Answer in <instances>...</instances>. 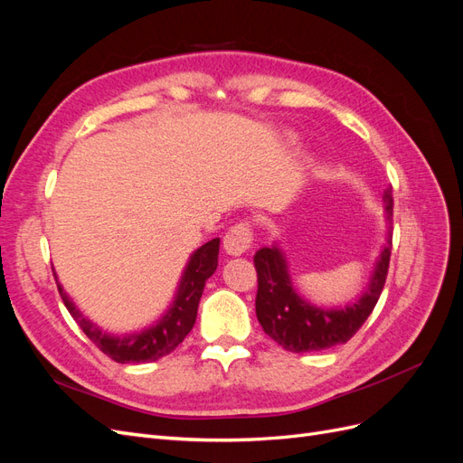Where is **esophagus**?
I'll return each instance as SVG.
<instances>
[{
    "label": "esophagus",
    "instance_id": "esophagus-1",
    "mask_svg": "<svg viewBox=\"0 0 463 463\" xmlns=\"http://www.w3.org/2000/svg\"><path fill=\"white\" fill-rule=\"evenodd\" d=\"M250 243H253V230H250L249 222H240L232 226L223 237V249H226L228 255L240 257L250 249Z\"/></svg>",
    "mask_w": 463,
    "mask_h": 463
}]
</instances>
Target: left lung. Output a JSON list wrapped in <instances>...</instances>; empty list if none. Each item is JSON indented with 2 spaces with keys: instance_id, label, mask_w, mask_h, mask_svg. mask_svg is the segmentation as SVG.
<instances>
[{
  "instance_id": "obj_1",
  "label": "left lung",
  "mask_w": 463,
  "mask_h": 463,
  "mask_svg": "<svg viewBox=\"0 0 463 463\" xmlns=\"http://www.w3.org/2000/svg\"><path fill=\"white\" fill-rule=\"evenodd\" d=\"M386 204V218L392 223V187L383 194ZM392 255V230L388 228V243L371 276V284L361 299L345 309H320L301 299L291 286L286 259L278 247H262L255 255L257 269V299L255 309L262 330L291 354L320 352L332 345L345 344L365 325L374 305L381 298L388 264Z\"/></svg>"
}]
</instances>
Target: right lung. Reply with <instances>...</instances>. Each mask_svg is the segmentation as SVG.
I'll use <instances>...</instances> for the list:
<instances>
[{"mask_svg":"<svg viewBox=\"0 0 463 463\" xmlns=\"http://www.w3.org/2000/svg\"><path fill=\"white\" fill-rule=\"evenodd\" d=\"M218 237L194 250L184 276H181V284L170 311H167L154 326L131 335H109L102 332L79 313L77 307L65 296L61 286H58V289L67 311L77 320L80 330L85 332L87 338L109 359H114L118 363L156 361L167 354H172L191 332L194 320H197L199 301L206 279L214 274L218 266Z\"/></svg>","mask_w":463,"mask_h":463,"instance_id":"right-lung-1","label":"right lung"}]
</instances>
